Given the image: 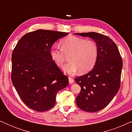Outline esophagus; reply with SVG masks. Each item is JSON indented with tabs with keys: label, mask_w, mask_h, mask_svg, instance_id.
<instances>
[{
	"label": "esophagus",
	"mask_w": 132,
	"mask_h": 132,
	"mask_svg": "<svg viewBox=\"0 0 132 132\" xmlns=\"http://www.w3.org/2000/svg\"><path fill=\"white\" fill-rule=\"evenodd\" d=\"M68 80H69V83L70 84H72L73 83H74V82H75V80H74L72 77H68Z\"/></svg>",
	"instance_id": "obj_1"
}]
</instances>
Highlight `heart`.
Segmentation results:
<instances>
[{
	"label": "heart",
	"mask_w": 132,
	"mask_h": 132,
	"mask_svg": "<svg viewBox=\"0 0 132 132\" xmlns=\"http://www.w3.org/2000/svg\"><path fill=\"white\" fill-rule=\"evenodd\" d=\"M60 49L52 46L50 55L59 67L63 66L68 56L70 62L63 68L65 72L72 75L79 70L80 73H86L94 68L98 56V49L94 42L70 36L60 41Z\"/></svg>",
	"instance_id": "heart-1"
}]
</instances>
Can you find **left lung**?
<instances>
[{
  "label": "left lung",
  "instance_id": "1",
  "mask_svg": "<svg viewBox=\"0 0 132 132\" xmlns=\"http://www.w3.org/2000/svg\"><path fill=\"white\" fill-rule=\"evenodd\" d=\"M75 34L94 39L98 49L93 69L75 79L81 87L76 98L77 106L84 111L95 112L106 107L120 89L122 58L117 45L108 36L96 32Z\"/></svg>",
  "mask_w": 132,
  "mask_h": 132
}]
</instances>
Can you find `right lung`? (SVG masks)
<instances>
[{
    "instance_id": "1",
    "label": "right lung",
    "mask_w": 132,
    "mask_h": 132,
    "mask_svg": "<svg viewBox=\"0 0 132 132\" xmlns=\"http://www.w3.org/2000/svg\"><path fill=\"white\" fill-rule=\"evenodd\" d=\"M68 33L38 29L23 36L12 53L11 80L20 98L30 109L44 112L55 104L56 96L68 85L50 55L56 41Z\"/></svg>"
}]
</instances>
